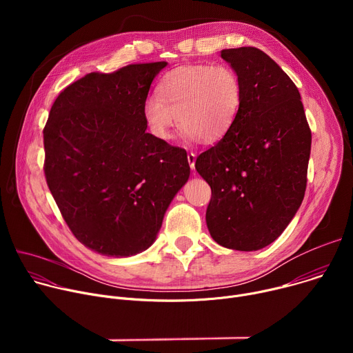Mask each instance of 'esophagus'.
Segmentation results:
<instances>
[{"instance_id": "esophagus-1", "label": "esophagus", "mask_w": 353, "mask_h": 353, "mask_svg": "<svg viewBox=\"0 0 353 353\" xmlns=\"http://www.w3.org/2000/svg\"><path fill=\"white\" fill-rule=\"evenodd\" d=\"M187 159H188V165H190L191 170H194V169H195V159H196L195 154H192V152H188V155H187Z\"/></svg>"}]
</instances>
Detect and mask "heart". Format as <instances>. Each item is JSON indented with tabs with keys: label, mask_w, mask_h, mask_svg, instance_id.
Listing matches in <instances>:
<instances>
[{
	"label": "heart",
	"mask_w": 353,
	"mask_h": 353,
	"mask_svg": "<svg viewBox=\"0 0 353 353\" xmlns=\"http://www.w3.org/2000/svg\"><path fill=\"white\" fill-rule=\"evenodd\" d=\"M241 81L225 63L176 68L145 100L143 117L155 137L170 139L179 125L190 139L214 142L232 127L241 105Z\"/></svg>",
	"instance_id": "heart-1"
}]
</instances>
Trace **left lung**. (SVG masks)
I'll return each instance as SVG.
<instances>
[{
	"mask_svg": "<svg viewBox=\"0 0 353 353\" xmlns=\"http://www.w3.org/2000/svg\"><path fill=\"white\" fill-rule=\"evenodd\" d=\"M221 57L239 74L241 105L195 169L212 191L205 215L212 239L256 251L281 236L303 201L312 131L296 85L270 56L239 47Z\"/></svg>",
	"mask_w": 353,
	"mask_h": 353,
	"instance_id": "obj_1",
	"label": "left lung"
}]
</instances>
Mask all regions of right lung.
<instances>
[{
	"label": "right lung",
	"mask_w": 353,
	"mask_h": 353,
	"mask_svg": "<svg viewBox=\"0 0 353 353\" xmlns=\"http://www.w3.org/2000/svg\"><path fill=\"white\" fill-rule=\"evenodd\" d=\"M166 61L90 72L54 100L44 176L72 234L108 257L152 245L190 176L187 152L146 132L143 105Z\"/></svg>",
	"instance_id": "obj_1"
}]
</instances>
